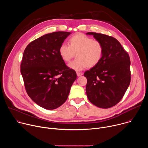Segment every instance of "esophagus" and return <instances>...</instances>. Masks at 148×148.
Here are the masks:
<instances>
[{"mask_svg":"<svg viewBox=\"0 0 148 148\" xmlns=\"http://www.w3.org/2000/svg\"><path fill=\"white\" fill-rule=\"evenodd\" d=\"M83 74L82 73H80V72H77V75L78 77H79V76H81Z\"/></svg>","mask_w":148,"mask_h":148,"instance_id":"obj_1","label":"esophagus"}]
</instances>
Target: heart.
<instances>
[{
	"label": "heart",
	"mask_w": 148,
	"mask_h": 148,
	"mask_svg": "<svg viewBox=\"0 0 148 148\" xmlns=\"http://www.w3.org/2000/svg\"><path fill=\"white\" fill-rule=\"evenodd\" d=\"M61 59L69 62L76 54V59L68 66L75 71L91 68L100 62L103 54V46L101 41L82 34L77 33L69 40V45L62 43L58 49Z\"/></svg>",
	"instance_id": "b5f03b06"
}]
</instances>
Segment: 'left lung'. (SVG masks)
<instances>
[{
	"label": "left lung",
	"instance_id": "8db88e82",
	"mask_svg": "<svg viewBox=\"0 0 148 148\" xmlns=\"http://www.w3.org/2000/svg\"><path fill=\"white\" fill-rule=\"evenodd\" d=\"M86 34L92 35L103 46L100 62L84 74L87 79V95L95 106L109 108L121 101L130 86V56L113 37L94 32Z\"/></svg>",
	"mask_w": 148,
	"mask_h": 148
}]
</instances>
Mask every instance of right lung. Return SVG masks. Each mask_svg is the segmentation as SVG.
Here are the masks:
<instances>
[{
	"mask_svg": "<svg viewBox=\"0 0 148 148\" xmlns=\"http://www.w3.org/2000/svg\"><path fill=\"white\" fill-rule=\"evenodd\" d=\"M71 34L56 32L46 34L29 43L23 53L20 71L26 92L39 106L54 110L64 103L77 78L58 53L64 40Z\"/></svg>",
	"mask_w": 148,
	"mask_h": 148,
	"instance_id": "obj_1",
	"label": "right lung"
}]
</instances>
